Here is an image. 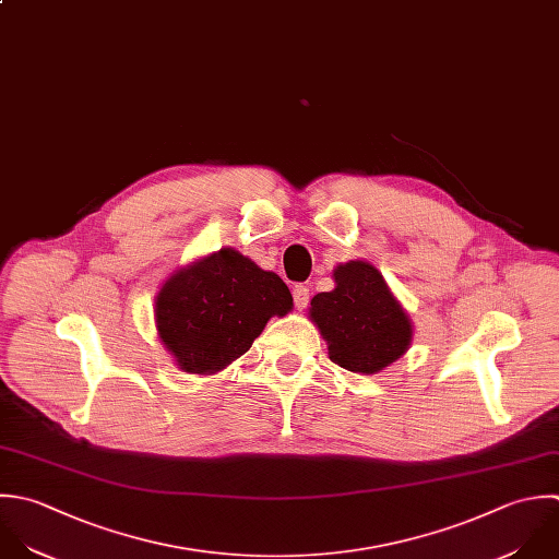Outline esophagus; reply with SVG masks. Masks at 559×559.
<instances>
[{
  "mask_svg": "<svg viewBox=\"0 0 559 559\" xmlns=\"http://www.w3.org/2000/svg\"><path fill=\"white\" fill-rule=\"evenodd\" d=\"M292 294H294V302H296V307H298V309H305V307L309 305V287H305V285H296Z\"/></svg>",
  "mask_w": 559,
  "mask_h": 559,
  "instance_id": "esophagus-1",
  "label": "esophagus"
}]
</instances>
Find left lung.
Returning a JSON list of instances; mask_svg holds the SVG:
<instances>
[{"mask_svg": "<svg viewBox=\"0 0 559 559\" xmlns=\"http://www.w3.org/2000/svg\"><path fill=\"white\" fill-rule=\"evenodd\" d=\"M335 287L316 294L309 320L318 326L337 366L379 374L412 346L414 322L370 261H348L333 270Z\"/></svg>", "mask_w": 559, "mask_h": 559, "instance_id": "1", "label": "left lung"}]
</instances>
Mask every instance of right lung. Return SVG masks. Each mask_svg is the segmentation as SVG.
Here are the masks:
<instances>
[{
  "instance_id": "obj_1",
  "label": "right lung",
  "mask_w": 559,
  "mask_h": 559,
  "mask_svg": "<svg viewBox=\"0 0 559 559\" xmlns=\"http://www.w3.org/2000/svg\"><path fill=\"white\" fill-rule=\"evenodd\" d=\"M294 298L283 278L235 248H219L169 274L154 296L160 344L187 374H215L250 350L270 318Z\"/></svg>"
}]
</instances>
